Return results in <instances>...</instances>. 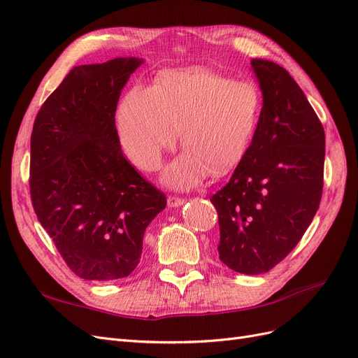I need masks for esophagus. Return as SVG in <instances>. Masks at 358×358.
Wrapping results in <instances>:
<instances>
[{
	"mask_svg": "<svg viewBox=\"0 0 358 358\" xmlns=\"http://www.w3.org/2000/svg\"><path fill=\"white\" fill-rule=\"evenodd\" d=\"M167 203H169L170 208H179V206H182L183 203H185V199L178 197V196H169Z\"/></svg>",
	"mask_w": 358,
	"mask_h": 358,
	"instance_id": "34e87169",
	"label": "esophagus"
}]
</instances>
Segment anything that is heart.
<instances>
[{"instance_id":"obj_1","label":"heart","mask_w":358,"mask_h":358,"mask_svg":"<svg viewBox=\"0 0 358 358\" xmlns=\"http://www.w3.org/2000/svg\"><path fill=\"white\" fill-rule=\"evenodd\" d=\"M259 91L249 80H231L208 70L162 76L154 88L134 86L117 112V131L127 155L145 171L161 166L162 152H183L167 169L171 187L189 188L210 171H230L251 143L259 116Z\"/></svg>"}]
</instances>
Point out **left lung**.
Instances as JSON below:
<instances>
[{
  "label": "left lung",
  "instance_id": "left-lung-1",
  "mask_svg": "<svg viewBox=\"0 0 358 358\" xmlns=\"http://www.w3.org/2000/svg\"><path fill=\"white\" fill-rule=\"evenodd\" d=\"M263 92L252 142L229 183L210 197L220 259L259 275L296 248L322 196L326 136L296 80L279 64L251 59Z\"/></svg>",
  "mask_w": 358,
  "mask_h": 358
}]
</instances>
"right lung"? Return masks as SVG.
I'll return each instance as SVG.
<instances>
[{"label": "right lung", "instance_id": "right-lung-1", "mask_svg": "<svg viewBox=\"0 0 358 358\" xmlns=\"http://www.w3.org/2000/svg\"><path fill=\"white\" fill-rule=\"evenodd\" d=\"M142 59L73 67L38 110L31 134L29 192L43 229L74 275L127 278L146 227L166 208L125 159L115 125L119 95Z\"/></svg>", "mask_w": 358, "mask_h": 358}]
</instances>
